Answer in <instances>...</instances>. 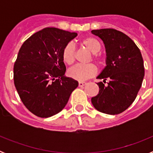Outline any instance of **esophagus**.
<instances>
[{
    "mask_svg": "<svg viewBox=\"0 0 153 153\" xmlns=\"http://www.w3.org/2000/svg\"><path fill=\"white\" fill-rule=\"evenodd\" d=\"M86 84V82H79V87H83V86H84Z\"/></svg>",
    "mask_w": 153,
    "mask_h": 153,
    "instance_id": "obj_1",
    "label": "esophagus"
}]
</instances>
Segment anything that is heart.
I'll use <instances>...</instances> for the list:
<instances>
[{"label":"heart","mask_w":153,"mask_h":153,"mask_svg":"<svg viewBox=\"0 0 153 153\" xmlns=\"http://www.w3.org/2000/svg\"><path fill=\"white\" fill-rule=\"evenodd\" d=\"M82 44L90 51L93 54V57L100 60L97 53L100 51L101 44L98 40L95 37H86L81 41ZM75 46L73 43H68L63 47L62 51V58L65 63L70 65L75 60ZM97 69L95 65L93 63L88 64H76L71 67L68 70V75L70 77L78 81H84L89 78L92 77L97 74Z\"/></svg>","instance_id":"1"}]
</instances>
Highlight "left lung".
<instances>
[{
  "label": "left lung",
  "mask_w": 153,
  "mask_h": 153,
  "mask_svg": "<svg viewBox=\"0 0 153 153\" xmlns=\"http://www.w3.org/2000/svg\"><path fill=\"white\" fill-rule=\"evenodd\" d=\"M106 49V67L97 76L107 86L99 82L100 91L91 99L101 113L116 115L125 111L135 100L143 83L145 70L141 52L133 40L115 29L93 30Z\"/></svg>",
  "instance_id": "left-lung-1"
}]
</instances>
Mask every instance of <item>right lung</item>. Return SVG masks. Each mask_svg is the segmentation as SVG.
Listing matches in <instances>:
<instances>
[{
	"label": "right lung",
	"instance_id": "1",
	"mask_svg": "<svg viewBox=\"0 0 153 153\" xmlns=\"http://www.w3.org/2000/svg\"><path fill=\"white\" fill-rule=\"evenodd\" d=\"M77 36L55 27L33 33L19 51L13 67V80L21 101L42 118L60 113L78 82L65 76L63 47Z\"/></svg>",
	"mask_w": 153,
	"mask_h": 153
}]
</instances>
